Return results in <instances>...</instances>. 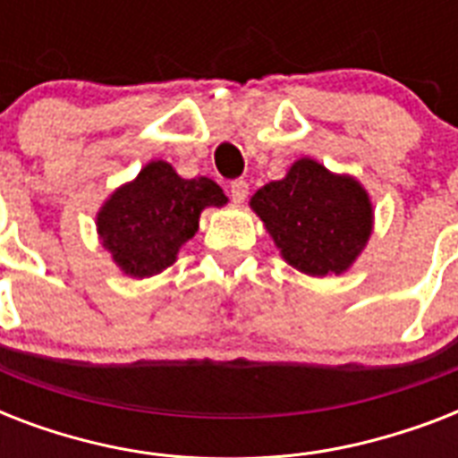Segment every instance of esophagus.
Masks as SVG:
<instances>
[{
	"instance_id": "34e87169",
	"label": "esophagus",
	"mask_w": 458,
	"mask_h": 458,
	"mask_svg": "<svg viewBox=\"0 0 458 458\" xmlns=\"http://www.w3.org/2000/svg\"><path fill=\"white\" fill-rule=\"evenodd\" d=\"M247 194H250V185H247V180L237 178L230 182V197H233V201L242 204V201L247 199Z\"/></svg>"
}]
</instances>
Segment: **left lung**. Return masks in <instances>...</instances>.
I'll list each match as a JSON object with an SVG mask.
<instances>
[{
  "instance_id": "8db88e82",
  "label": "left lung",
  "mask_w": 458,
  "mask_h": 458,
  "mask_svg": "<svg viewBox=\"0 0 458 458\" xmlns=\"http://www.w3.org/2000/svg\"><path fill=\"white\" fill-rule=\"evenodd\" d=\"M287 264L306 276H340L361 254L373 230V207L359 180L300 158L283 180L251 197Z\"/></svg>"
}]
</instances>
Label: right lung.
Instances as JSON below:
<instances>
[{"label": "right lung", "mask_w": 458, "mask_h": 458, "mask_svg": "<svg viewBox=\"0 0 458 458\" xmlns=\"http://www.w3.org/2000/svg\"><path fill=\"white\" fill-rule=\"evenodd\" d=\"M228 197L211 178H180L165 161H152L104 201L97 233L125 276L149 278L175 264L178 250L199 228L207 207Z\"/></svg>", "instance_id": "right-lung-1"}]
</instances>
